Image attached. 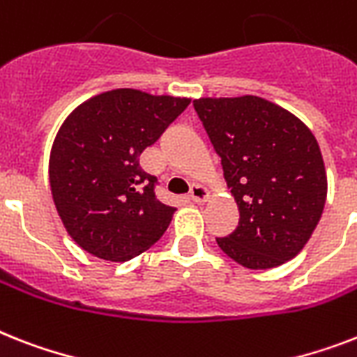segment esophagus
I'll return each mask as SVG.
<instances>
[{"instance_id": "34e87169", "label": "esophagus", "mask_w": 357, "mask_h": 357, "mask_svg": "<svg viewBox=\"0 0 357 357\" xmlns=\"http://www.w3.org/2000/svg\"><path fill=\"white\" fill-rule=\"evenodd\" d=\"M188 196H190V199L196 202V204H204L205 199L208 198V190L204 187V185L196 183L190 187V194H188Z\"/></svg>"}]
</instances>
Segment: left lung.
<instances>
[{
  "label": "left lung",
  "instance_id": "obj_1",
  "mask_svg": "<svg viewBox=\"0 0 357 357\" xmlns=\"http://www.w3.org/2000/svg\"><path fill=\"white\" fill-rule=\"evenodd\" d=\"M204 123L238 205V227L216 238L249 269L277 268L299 255L326 202V172L314 133L266 98H198Z\"/></svg>",
  "mask_w": 357,
  "mask_h": 357
}]
</instances>
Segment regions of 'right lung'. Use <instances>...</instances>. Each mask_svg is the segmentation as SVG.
<instances>
[{"label": "right lung", "instance_id": "right-lung-1", "mask_svg": "<svg viewBox=\"0 0 357 357\" xmlns=\"http://www.w3.org/2000/svg\"><path fill=\"white\" fill-rule=\"evenodd\" d=\"M190 98L113 89L80 104L58 130L49 183L69 236L98 259L124 262L152 248L176 208L155 198L139 158Z\"/></svg>", "mask_w": 357, "mask_h": 357}]
</instances>
